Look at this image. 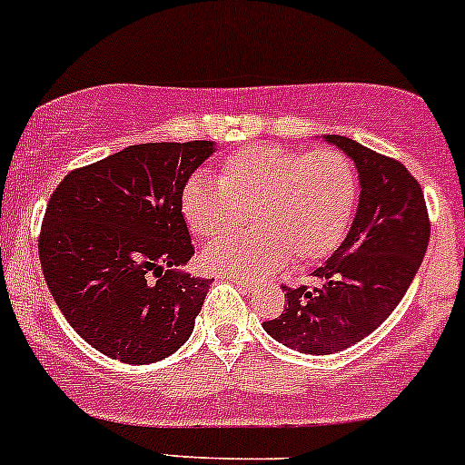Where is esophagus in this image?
Returning <instances> with one entry per match:
<instances>
[{"label": "esophagus", "instance_id": "obj_1", "mask_svg": "<svg viewBox=\"0 0 465 465\" xmlns=\"http://www.w3.org/2000/svg\"><path fill=\"white\" fill-rule=\"evenodd\" d=\"M232 282H233V284H236V287H238V289H241V291H242V293H249V291H252V289H253V284H252V282H249V280H241V278H232Z\"/></svg>", "mask_w": 465, "mask_h": 465}]
</instances>
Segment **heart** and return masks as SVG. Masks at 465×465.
<instances>
[{"instance_id": "heart-1", "label": "heart", "mask_w": 465, "mask_h": 465, "mask_svg": "<svg viewBox=\"0 0 465 465\" xmlns=\"http://www.w3.org/2000/svg\"><path fill=\"white\" fill-rule=\"evenodd\" d=\"M360 174L338 150L302 152L252 145L221 163L218 183L196 174L181 192V212L193 236L221 238L249 213L252 232L223 238L203 252L213 273L258 280L287 260L315 264L329 258L349 233Z\"/></svg>"}]
</instances>
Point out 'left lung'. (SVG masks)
<instances>
[{
	"instance_id": "left-lung-1",
	"label": "left lung",
	"mask_w": 465,
	"mask_h": 465,
	"mask_svg": "<svg viewBox=\"0 0 465 465\" xmlns=\"http://www.w3.org/2000/svg\"><path fill=\"white\" fill-rule=\"evenodd\" d=\"M324 141L360 174L353 224L313 272V287H284V313L262 322L275 341L307 355L338 353L373 333L404 298L430 238L423 192L400 161L346 136Z\"/></svg>"
}]
</instances>
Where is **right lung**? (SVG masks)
<instances>
[{
    "label": "right lung",
    "mask_w": 465,
    "mask_h": 465,
    "mask_svg": "<svg viewBox=\"0 0 465 465\" xmlns=\"http://www.w3.org/2000/svg\"><path fill=\"white\" fill-rule=\"evenodd\" d=\"M213 141L143 143L70 172L50 196L39 260L54 302L92 349L125 364L176 353L212 280L193 256L181 192Z\"/></svg>",
    "instance_id": "add662e5"
}]
</instances>
